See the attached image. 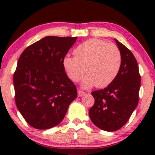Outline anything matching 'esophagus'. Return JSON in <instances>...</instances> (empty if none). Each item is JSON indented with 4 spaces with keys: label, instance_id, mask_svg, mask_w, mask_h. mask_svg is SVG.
I'll list each match as a JSON object with an SVG mask.
<instances>
[{
    "label": "esophagus",
    "instance_id": "1",
    "mask_svg": "<svg viewBox=\"0 0 155 155\" xmlns=\"http://www.w3.org/2000/svg\"><path fill=\"white\" fill-rule=\"evenodd\" d=\"M78 97H82V96H83V95L85 94V93H84V92H82V90H78Z\"/></svg>",
    "mask_w": 155,
    "mask_h": 155
}]
</instances>
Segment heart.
<instances>
[{"label":"heart","instance_id":"1","mask_svg":"<svg viewBox=\"0 0 155 155\" xmlns=\"http://www.w3.org/2000/svg\"><path fill=\"white\" fill-rule=\"evenodd\" d=\"M75 56L63 58V67L67 75L73 82H78L87 73L82 83L83 88L97 85L103 88L111 83L121 65V54L115 44L104 40L90 39L82 42L74 50Z\"/></svg>","mask_w":155,"mask_h":155}]
</instances>
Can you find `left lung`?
Listing matches in <instances>:
<instances>
[{
    "label": "left lung",
    "mask_w": 155,
    "mask_h": 155,
    "mask_svg": "<svg viewBox=\"0 0 155 155\" xmlns=\"http://www.w3.org/2000/svg\"><path fill=\"white\" fill-rule=\"evenodd\" d=\"M121 54V65L117 76L103 90L94 91V104L89 111L92 122L101 130L113 132L124 126L137 104L140 75L135 56L117 39Z\"/></svg>",
    "instance_id": "1"
}]
</instances>
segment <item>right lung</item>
Returning a JSON list of instances; mask_svg holds the SVG:
<instances>
[{"mask_svg":"<svg viewBox=\"0 0 155 155\" xmlns=\"http://www.w3.org/2000/svg\"><path fill=\"white\" fill-rule=\"evenodd\" d=\"M54 36L25 48L13 82L17 107L29 126L45 130L62 121L77 89L63 67V58L77 40Z\"/></svg>","mask_w":155,"mask_h":155,"instance_id":"right-lung-1","label":"right lung"}]
</instances>
